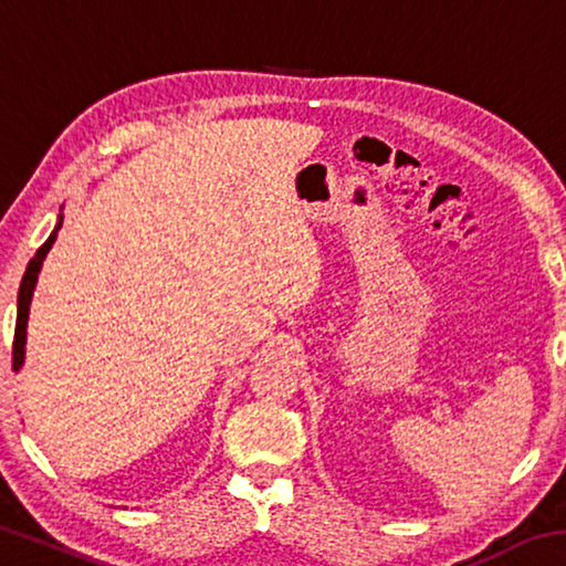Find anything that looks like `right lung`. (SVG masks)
<instances>
[{
    "instance_id": "1",
    "label": "right lung",
    "mask_w": 566,
    "mask_h": 566,
    "mask_svg": "<svg viewBox=\"0 0 566 566\" xmlns=\"http://www.w3.org/2000/svg\"><path fill=\"white\" fill-rule=\"evenodd\" d=\"M62 214L56 219V224L52 229V234L46 242L36 249V254L32 256V262L27 264V272L22 276V284H19V296H17V327H14V349H12V367L14 371L22 369L24 364V347H27V322H30V304H32V296H34V286L36 280H40V272H42V264H44V256L50 254V249L56 239V232L62 229Z\"/></svg>"
}]
</instances>
